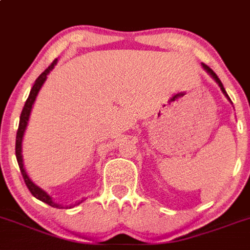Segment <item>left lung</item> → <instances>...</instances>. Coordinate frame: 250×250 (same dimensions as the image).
<instances>
[{
    "label": "left lung",
    "mask_w": 250,
    "mask_h": 250,
    "mask_svg": "<svg viewBox=\"0 0 250 250\" xmlns=\"http://www.w3.org/2000/svg\"><path fill=\"white\" fill-rule=\"evenodd\" d=\"M201 65H203L204 70H205L206 73L209 74V75H210V77L212 78V79L215 80V82H216V84H218V85L220 86V89H221V92H223V94H224L225 97H227V99H228V101H229L230 103H231V101H230V98H229V95H228V94H227V92H225L224 86H223V83H221V82H220V79H219V78H218V75H216V74L214 73V71H212L211 69H210L209 66H208V65H205V64H204V62H203V64H201ZM231 104H233V103H231Z\"/></svg>",
    "instance_id": "obj_1"
}]
</instances>
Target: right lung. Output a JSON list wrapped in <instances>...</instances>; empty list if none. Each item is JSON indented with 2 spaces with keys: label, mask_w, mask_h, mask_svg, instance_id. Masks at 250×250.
I'll return each instance as SVG.
<instances>
[{
  "label": "right lung",
  "mask_w": 250,
  "mask_h": 250,
  "mask_svg": "<svg viewBox=\"0 0 250 250\" xmlns=\"http://www.w3.org/2000/svg\"><path fill=\"white\" fill-rule=\"evenodd\" d=\"M56 62H58V59L54 60L49 68H47L44 73H41L40 77L35 80L34 86H32L31 90H30L29 98H27L25 105H23V109H22V112H21V116H20V125H19V129H17V134H16V158H17V164H19V166H20V170H21V173H22L23 180H25V184H26V186H27V188L30 190V192H31V194L34 195L36 199H39L40 201H42V203L47 204V205H50V206H53V208L62 209V208H73V206H75V205H79V204L83 203L85 199L83 197L82 200H79L78 203H75L74 205H70V206H64V205H60V204L55 203L53 197L50 196L46 191L42 190L40 186L36 185V184H35V182L30 179V176L27 175V172H26V170H25V166H23V157H22L23 134H25L26 127H27V123H29L30 114H31V110H32V105H34L35 99H36V97H38V93L40 92L41 86H42V84L45 83V80L47 79V75L50 74V71L55 68Z\"/></svg>",
  "instance_id": "right-lung-1"
}]
</instances>
